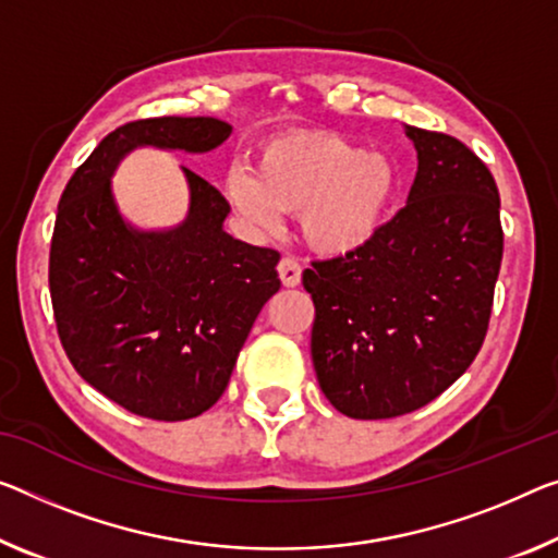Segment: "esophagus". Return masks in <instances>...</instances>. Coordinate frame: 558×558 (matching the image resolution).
<instances>
[{
	"label": "esophagus",
	"mask_w": 558,
	"mask_h": 558,
	"mask_svg": "<svg viewBox=\"0 0 558 558\" xmlns=\"http://www.w3.org/2000/svg\"><path fill=\"white\" fill-rule=\"evenodd\" d=\"M279 277H281V284L284 287H299V281H302V264H299L294 256H281L279 262Z\"/></svg>",
	"instance_id": "obj_1"
}]
</instances>
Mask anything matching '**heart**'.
Masks as SVG:
<instances>
[{"instance_id": "b5f03b06", "label": "heart", "mask_w": 558, "mask_h": 558, "mask_svg": "<svg viewBox=\"0 0 558 558\" xmlns=\"http://www.w3.org/2000/svg\"><path fill=\"white\" fill-rule=\"evenodd\" d=\"M397 169L339 134L294 132L274 136L256 171L234 167L225 196L259 231H277L281 211H302L306 242L322 254H351L372 242L397 194Z\"/></svg>"}]
</instances>
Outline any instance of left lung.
I'll list each match as a JSON object with an SVG mask.
<instances>
[{"mask_svg": "<svg viewBox=\"0 0 558 558\" xmlns=\"http://www.w3.org/2000/svg\"><path fill=\"white\" fill-rule=\"evenodd\" d=\"M407 136L418 157L407 207L362 250L302 274L316 379L351 418L426 407L471 366L492 319L504 254L492 171L457 136Z\"/></svg>", "mask_w": 558, "mask_h": 558, "instance_id": "obj_1", "label": "left lung"}]
</instances>
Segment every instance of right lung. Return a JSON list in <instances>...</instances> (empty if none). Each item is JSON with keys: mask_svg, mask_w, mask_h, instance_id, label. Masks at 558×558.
Listing matches in <instances>:
<instances>
[{"mask_svg": "<svg viewBox=\"0 0 558 558\" xmlns=\"http://www.w3.org/2000/svg\"><path fill=\"white\" fill-rule=\"evenodd\" d=\"M229 134L211 117L126 122L76 167L59 199L49 250L59 341L84 381L136 416L182 422L217 404L281 287L279 252L229 236V202L190 169V217L169 231L126 227L109 177L134 147L209 151Z\"/></svg>", "mask_w": 558, "mask_h": 558, "instance_id": "add662e5", "label": "right lung"}]
</instances>
